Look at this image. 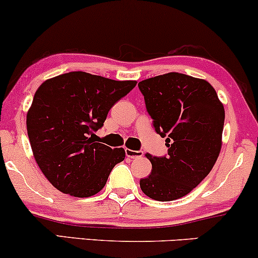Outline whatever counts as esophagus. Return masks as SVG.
I'll use <instances>...</instances> for the list:
<instances>
[{"mask_svg":"<svg viewBox=\"0 0 258 258\" xmlns=\"http://www.w3.org/2000/svg\"><path fill=\"white\" fill-rule=\"evenodd\" d=\"M125 153L127 158L130 159H136V158H141V156H143V152H141V150H131L126 148Z\"/></svg>","mask_w":258,"mask_h":258,"instance_id":"1","label":"esophagus"}]
</instances>
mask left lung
<instances>
[{
    "mask_svg": "<svg viewBox=\"0 0 258 258\" xmlns=\"http://www.w3.org/2000/svg\"><path fill=\"white\" fill-rule=\"evenodd\" d=\"M156 133L166 138L167 155L146 154L152 173L139 180L147 197L171 201L184 197L216 164L222 146L224 108L205 80L179 73L138 84Z\"/></svg>",
    "mask_w": 258,
    "mask_h": 258,
    "instance_id": "obj_1",
    "label": "left lung"
}]
</instances>
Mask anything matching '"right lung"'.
<instances>
[{
    "instance_id": "add662e5",
    "label": "right lung",
    "mask_w": 258,
    "mask_h": 258,
    "mask_svg": "<svg viewBox=\"0 0 258 258\" xmlns=\"http://www.w3.org/2000/svg\"><path fill=\"white\" fill-rule=\"evenodd\" d=\"M136 81L72 72L44 81L26 115L29 141L38 167L61 193L88 198L104 188L114 166L125 159L92 138L112 105Z\"/></svg>"
}]
</instances>
